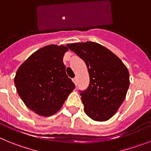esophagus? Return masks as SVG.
<instances>
[{"label":"esophagus","mask_w":151,"mask_h":151,"mask_svg":"<svg viewBox=\"0 0 151 151\" xmlns=\"http://www.w3.org/2000/svg\"><path fill=\"white\" fill-rule=\"evenodd\" d=\"M73 82H74V84H76V78H73Z\"/></svg>","instance_id":"1"}]
</instances>
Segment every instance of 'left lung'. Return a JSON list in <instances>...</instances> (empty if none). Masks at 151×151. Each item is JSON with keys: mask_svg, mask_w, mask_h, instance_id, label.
Returning a JSON list of instances; mask_svg holds the SVG:
<instances>
[{"mask_svg": "<svg viewBox=\"0 0 151 151\" xmlns=\"http://www.w3.org/2000/svg\"><path fill=\"white\" fill-rule=\"evenodd\" d=\"M67 47L84 60L88 69L90 84L85 91H80L84 112L94 121L110 119L126 97L130 85L128 70L119 57L98 43H75Z\"/></svg>", "mask_w": 151, "mask_h": 151, "instance_id": "left-lung-1", "label": "left lung"}]
</instances>
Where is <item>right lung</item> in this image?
I'll return each instance as SVG.
<instances>
[{"label":"right lung","mask_w":151,"mask_h":151,"mask_svg":"<svg viewBox=\"0 0 151 151\" xmlns=\"http://www.w3.org/2000/svg\"><path fill=\"white\" fill-rule=\"evenodd\" d=\"M67 50L64 45L46 46L32 53L17 70V92L25 105L39 116L57 113L74 90L63 63Z\"/></svg>","instance_id":"obj_1"}]
</instances>
